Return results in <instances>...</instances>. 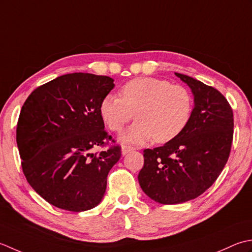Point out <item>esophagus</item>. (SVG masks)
Wrapping results in <instances>:
<instances>
[{
  "label": "esophagus",
  "instance_id": "obj_1",
  "mask_svg": "<svg viewBox=\"0 0 252 252\" xmlns=\"http://www.w3.org/2000/svg\"><path fill=\"white\" fill-rule=\"evenodd\" d=\"M135 147H132V146H127V145H123L122 146V153L123 155H126V153H128L129 151H133L135 150Z\"/></svg>",
  "mask_w": 252,
  "mask_h": 252
}]
</instances>
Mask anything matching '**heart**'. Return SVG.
<instances>
[{"label":"heart","mask_w":252,"mask_h":252,"mask_svg":"<svg viewBox=\"0 0 252 252\" xmlns=\"http://www.w3.org/2000/svg\"><path fill=\"white\" fill-rule=\"evenodd\" d=\"M192 111L193 97L186 87L153 77L128 81L120 96L107 94L100 103L102 120L114 132L122 131L136 117L121 139L138 145L151 139L158 143L175 139L187 127Z\"/></svg>","instance_id":"heart-1"}]
</instances>
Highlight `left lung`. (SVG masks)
<instances>
[{
    "mask_svg": "<svg viewBox=\"0 0 252 252\" xmlns=\"http://www.w3.org/2000/svg\"><path fill=\"white\" fill-rule=\"evenodd\" d=\"M194 95L187 127L162 147L143 150L138 175L148 197L162 204H177L202 194L226 164L234 135L232 106L219 90L175 73Z\"/></svg>",
    "mask_w": 252,
    "mask_h": 252,
    "instance_id": "1",
    "label": "left lung"
}]
</instances>
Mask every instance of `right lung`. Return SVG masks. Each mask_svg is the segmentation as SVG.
<instances>
[{
	"mask_svg": "<svg viewBox=\"0 0 252 252\" xmlns=\"http://www.w3.org/2000/svg\"><path fill=\"white\" fill-rule=\"evenodd\" d=\"M113 81L87 73L63 75L25 101L16 129L22 168L34 191L54 207L87 211L104 196L107 175L122 155L100 115ZM106 145L107 151L92 153Z\"/></svg>",
	"mask_w": 252,
	"mask_h": 252,
	"instance_id": "obj_1",
	"label": "right lung"
}]
</instances>
